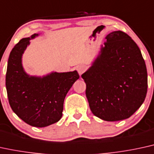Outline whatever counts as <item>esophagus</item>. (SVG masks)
I'll use <instances>...</instances> for the list:
<instances>
[{
  "mask_svg": "<svg viewBox=\"0 0 154 154\" xmlns=\"http://www.w3.org/2000/svg\"><path fill=\"white\" fill-rule=\"evenodd\" d=\"M85 69H86V67H85V66L82 65V64H80V65H78L77 66V70L79 75H82L83 72L85 71Z\"/></svg>",
  "mask_w": 154,
  "mask_h": 154,
  "instance_id": "34e87169",
  "label": "esophagus"
}]
</instances>
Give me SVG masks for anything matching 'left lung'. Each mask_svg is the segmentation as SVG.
<instances>
[{
  "label": "left lung",
  "instance_id": "obj_1",
  "mask_svg": "<svg viewBox=\"0 0 154 154\" xmlns=\"http://www.w3.org/2000/svg\"><path fill=\"white\" fill-rule=\"evenodd\" d=\"M105 38L82 78L92 113L106 121H118L131 117L145 100L147 70L140 49L127 34L116 31Z\"/></svg>",
  "mask_w": 154,
  "mask_h": 154
}]
</instances>
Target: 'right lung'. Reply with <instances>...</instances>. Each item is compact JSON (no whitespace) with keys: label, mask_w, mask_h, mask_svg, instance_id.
I'll return each instance as SVG.
<instances>
[{"label":"right lung","mask_w":154,"mask_h":154,"mask_svg":"<svg viewBox=\"0 0 154 154\" xmlns=\"http://www.w3.org/2000/svg\"><path fill=\"white\" fill-rule=\"evenodd\" d=\"M38 36L34 34L22 38L13 48L5 86L9 104L15 113L31 126L43 128L61 119L64 98L79 76L76 70L51 72L43 77L28 75L22 65V56L30 40Z\"/></svg>","instance_id":"add662e5"}]
</instances>
